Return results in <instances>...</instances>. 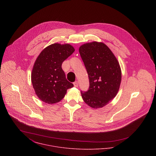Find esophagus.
I'll list each match as a JSON object with an SVG mask.
<instances>
[{
    "label": "esophagus",
    "mask_w": 156,
    "mask_h": 156,
    "mask_svg": "<svg viewBox=\"0 0 156 156\" xmlns=\"http://www.w3.org/2000/svg\"><path fill=\"white\" fill-rule=\"evenodd\" d=\"M73 85H74V87H78V85H79V83H78V82L77 81H76L75 82H74L73 83Z\"/></svg>",
    "instance_id": "34e87169"
}]
</instances>
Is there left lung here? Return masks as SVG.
<instances>
[{"mask_svg": "<svg viewBox=\"0 0 156 156\" xmlns=\"http://www.w3.org/2000/svg\"><path fill=\"white\" fill-rule=\"evenodd\" d=\"M79 50L89 80V89L81 91L82 97L92 108H101L119 90L121 82L119 64L111 49L101 42L85 43Z\"/></svg>", "mask_w": 156, "mask_h": 156, "instance_id": "left-lung-1", "label": "left lung"}]
</instances>
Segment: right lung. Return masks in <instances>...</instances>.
I'll return each instance as SVG.
<instances>
[{"label": "right lung", "instance_id": "obj_1", "mask_svg": "<svg viewBox=\"0 0 156 156\" xmlns=\"http://www.w3.org/2000/svg\"><path fill=\"white\" fill-rule=\"evenodd\" d=\"M69 44L54 43L45 47L37 57L31 73V81L37 97L47 104L59 102L67 89L73 87L62 69V62L74 51Z\"/></svg>", "mask_w": 156, "mask_h": 156}]
</instances>
